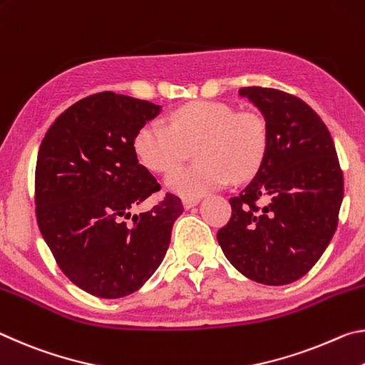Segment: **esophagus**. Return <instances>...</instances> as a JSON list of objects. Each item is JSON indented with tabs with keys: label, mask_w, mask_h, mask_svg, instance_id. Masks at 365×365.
Returning a JSON list of instances; mask_svg holds the SVG:
<instances>
[{
	"label": "esophagus",
	"mask_w": 365,
	"mask_h": 365,
	"mask_svg": "<svg viewBox=\"0 0 365 365\" xmlns=\"http://www.w3.org/2000/svg\"><path fill=\"white\" fill-rule=\"evenodd\" d=\"M199 199H182V205H184V208H186V210H189V208H192V207H195L197 204H199Z\"/></svg>",
	"instance_id": "1"
}]
</instances>
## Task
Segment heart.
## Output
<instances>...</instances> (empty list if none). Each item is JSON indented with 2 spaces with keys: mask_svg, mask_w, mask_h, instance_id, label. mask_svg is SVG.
Segmentation results:
<instances>
[{
  "mask_svg": "<svg viewBox=\"0 0 365 365\" xmlns=\"http://www.w3.org/2000/svg\"><path fill=\"white\" fill-rule=\"evenodd\" d=\"M267 126L254 113L239 111L223 101H194L170 115V128L148 121L137 130L134 150L155 173L170 171L197 145L201 163L182 167L165 179L166 187L184 199H199L235 179L259 170L267 152Z\"/></svg>",
  "mask_w": 365,
  "mask_h": 365,
  "instance_id": "obj_1",
  "label": "heart"
}]
</instances>
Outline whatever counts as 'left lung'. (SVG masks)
<instances>
[{"mask_svg":"<svg viewBox=\"0 0 365 365\" xmlns=\"http://www.w3.org/2000/svg\"><path fill=\"white\" fill-rule=\"evenodd\" d=\"M239 95L265 118L267 152L255 178L230 199L231 218L217 239L244 277L289 284L317 264L336 231L343 171L330 130L306 101L265 87Z\"/></svg>","mask_w":365,"mask_h":365,"instance_id":"1","label":"left lung"}]
</instances>
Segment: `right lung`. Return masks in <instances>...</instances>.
Here are the masks:
<instances>
[{"label":"right lung","mask_w":365,"mask_h":365,"mask_svg":"<svg viewBox=\"0 0 365 365\" xmlns=\"http://www.w3.org/2000/svg\"><path fill=\"white\" fill-rule=\"evenodd\" d=\"M160 105L113 92L82 98L56 118L35 168V213L61 272L88 294L118 299L140 289L168 250L181 199L139 163L134 137Z\"/></svg>","instance_id":"1"}]
</instances>
